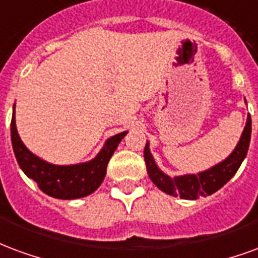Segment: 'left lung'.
Listing matches in <instances>:
<instances>
[{
	"instance_id": "1",
	"label": "left lung",
	"mask_w": 258,
	"mask_h": 258,
	"mask_svg": "<svg viewBox=\"0 0 258 258\" xmlns=\"http://www.w3.org/2000/svg\"><path fill=\"white\" fill-rule=\"evenodd\" d=\"M250 136H251V118L249 114L239 142L234 148V151L231 152L224 161L197 174L191 173V174L174 176V177H170L158 168L155 159L150 151V143L147 142L144 148V161L147 165L148 176L158 188L172 197L195 201L199 197L212 195L216 191H219L224 184L228 183L229 180L234 177L235 173L238 172L240 163L243 162L249 150Z\"/></svg>"
}]
</instances>
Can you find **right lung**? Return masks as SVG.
I'll return each mask as SVG.
<instances>
[{"label":"right lung","mask_w":258,"mask_h":258,"mask_svg":"<svg viewBox=\"0 0 258 258\" xmlns=\"http://www.w3.org/2000/svg\"><path fill=\"white\" fill-rule=\"evenodd\" d=\"M127 132L107 139L99 154L88 162L75 165H53L41 159L24 146L19 136L13 104L11 140L19 166L27 177L38 184L39 189L57 199H77L88 197L100 187L106 177L107 165Z\"/></svg>","instance_id":"1"}]
</instances>
